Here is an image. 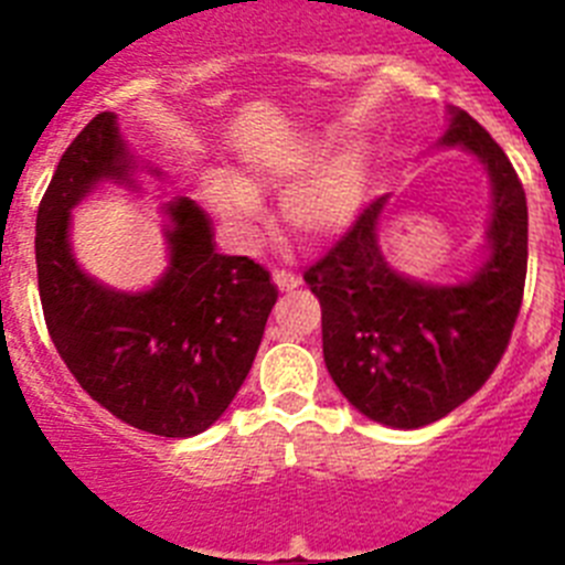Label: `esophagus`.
I'll list each match as a JSON object with an SVG mask.
<instances>
[{"instance_id":"esophagus-1","label":"esophagus","mask_w":565,"mask_h":565,"mask_svg":"<svg viewBox=\"0 0 565 565\" xmlns=\"http://www.w3.org/2000/svg\"><path fill=\"white\" fill-rule=\"evenodd\" d=\"M274 286H277L279 291H294V288L299 286V277L291 271H274Z\"/></svg>"}]
</instances>
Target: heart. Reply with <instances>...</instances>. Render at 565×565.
<instances>
[{
	"mask_svg": "<svg viewBox=\"0 0 565 565\" xmlns=\"http://www.w3.org/2000/svg\"><path fill=\"white\" fill-rule=\"evenodd\" d=\"M252 178L212 172L203 181V194L214 214L239 234L254 239L259 217V198L254 189H285L279 214L297 237L308 243H328L356 223L371 183V149L351 141L333 149L328 141H299L259 154L248 163Z\"/></svg>",
	"mask_w": 565,
	"mask_h": 565,
	"instance_id": "b5f03b06",
	"label": "heart"
}]
</instances>
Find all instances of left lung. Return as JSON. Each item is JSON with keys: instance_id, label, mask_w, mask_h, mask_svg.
<instances>
[{"instance_id": "obj_1", "label": "left lung", "mask_w": 565, "mask_h": 565, "mask_svg": "<svg viewBox=\"0 0 565 565\" xmlns=\"http://www.w3.org/2000/svg\"><path fill=\"white\" fill-rule=\"evenodd\" d=\"M436 147L476 154L489 178L481 266L458 282L402 274L379 246L387 194L306 271L339 393L371 422L418 430L467 402L507 351L526 282V192L503 149L458 107Z\"/></svg>"}]
</instances>
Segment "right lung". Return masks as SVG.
Instances as JSON below:
<instances>
[{
	"label": "right lung",
	"mask_w": 565,
	"mask_h": 565,
	"mask_svg": "<svg viewBox=\"0 0 565 565\" xmlns=\"http://www.w3.org/2000/svg\"><path fill=\"white\" fill-rule=\"evenodd\" d=\"M161 181L124 141L118 115H96L62 154L36 214L44 319L58 356L113 416L163 438L209 430L246 382L277 302L271 274L217 252L212 217L189 198L161 203L167 268L143 291L89 277L73 254V209L102 183L138 192Z\"/></svg>",
	"instance_id": "obj_1"
}]
</instances>
